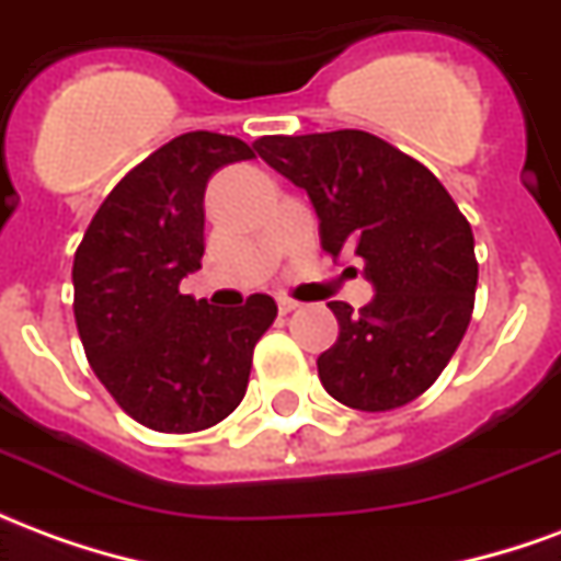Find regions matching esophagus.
<instances>
[{
  "instance_id": "34e87169",
  "label": "esophagus",
  "mask_w": 561,
  "mask_h": 561,
  "mask_svg": "<svg viewBox=\"0 0 561 561\" xmlns=\"http://www.w3.org/2000/svg\"><path fill=\"white\" fill-rule=\"evenodd\" d=\"M294 309H300V304H297V300H291V297H279V312H285V316H288V312H294Z\"/></svg>"
}]
</instances>
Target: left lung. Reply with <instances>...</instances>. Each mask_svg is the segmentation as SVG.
Here are the masks:
<instances>
[{
    "mask_svg": "<svg viewBox=\"0 0 561 561\" xmlns=\"http://www.w3.org/2000/svg\"><path fill=\"white\" fill-rule=\"evenodd\" d=\"M255 149L288 176L321 219L328 255L354 252L373 304H328L340 340L318 357L333 400L357 412H393L433 388L466 336L478 288L469 219L430 168L357 128L267 135Z\"/></svg>",
    "mask_w": 561,
    "mask_h": 561,
    "instance_id": "1",
    "label": "left lung"
}]
</instances>
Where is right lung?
Listing matches in <instances>:
<instances>
[{
  "instance_id": "1",
  "label": "right lung",
  "mask_w": 561,
  "mask_h": 561,
  "mask_svg": "<svg viewBox=\"0 0 561 561\" xmlns=\"http://www.w3.org/2000/svg\"><path fill=\"white\" fill-rule=\"evenodd\" d=\"M255 159L231 135L188 131L135 164L75 252L80 342L116 405L156 433L209 430L240 405L255 342L276 318L267 294L216 309L180 291L204 255L207 180Z\"/></svg>"
}]
</instances>
